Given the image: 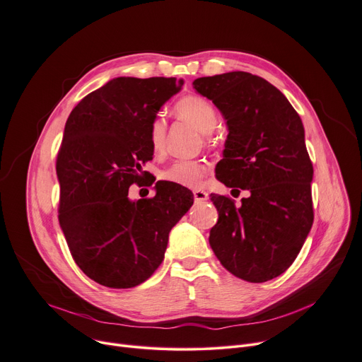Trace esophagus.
Returning a JSON list of instances; mask_svg holds the SVG:
<instances>
[{
  "mask_svg": "<svg viewBox=\"0 0 362 362\" xmlns=\"http://www.w3.org/2000/svg\"><path fill=\"white\" fill-rule=\"evenodd\" d=\"M193 198L196 202H204L209 199V193L204 189H194L193 190Z\"/></svg>",
  "mask_w": 362,
  "mask_h": 362,
  "instance_id": "obj_1",
  "label": "esophagus"
}]
</instances>
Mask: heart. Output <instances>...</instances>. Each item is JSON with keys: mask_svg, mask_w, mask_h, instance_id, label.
Instances as JSON below:
<instances>
[{"mask_svg": "<svg viewBox=\"0 0 362 362\" xmlns=\"http://www.w3.org/2000/svg\"><path fill=\"white\" fill-rule=\"evenodd\" d=\"M175 111L199 128L204 134H209L218 124V112L215 107L204 96L187 95L179 100L175 105ZM168 122L161 115L151 119L148 127V141L154 154H160L166 146ZM206 173L205 164L198 160H177L168 169L161 172V177L168 182L176 183L185 187L198 186Z\"/></svg>", "mask_w": 362, "mask_h": 362, "instance_id": "heart-1", "label": "heart"}]
</instances>
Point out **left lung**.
<instances>
[{
	"instance_id": "obj_1",
	"label": "left lung",
	"mask_w": 362,
	"mask_h": 362,
	"mask_svg": "<svg viewBox=\"0 0 362 362\" xmlns=\"http://www.w3.org/2000/svg\"><path fill=\"white\" fill-rule=\"evenodd\" d=\"M193 88L226 121L218 180L251 193L240 208L228 196L211 194L219 218L209 244L235 277L272 280L293 264L313 223V166L302 119L276 86L248 72L198 78Z\"/></svg>"
}]
</instances>
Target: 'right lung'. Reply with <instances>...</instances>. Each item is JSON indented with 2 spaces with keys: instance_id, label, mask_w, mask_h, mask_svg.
Here are the masks:
<instances>
[{
  "instance_id": "add662e5",
  "label": "right lung",
  "mask_w": 362,
  "mask_h": 362,
  "mask_svg": "<svg viewBox=\"0 0 362 362\" xmlns=\"http://www.w3.org/2000/svg\"><path fill=\"white\" fill-rule=\"evenodd\" d=\"M182 85L176 78H115L86 95L64 125L56 161L59 223L78 267L103 286L146 281L161 264L170 229L193 205L192 192L172 182H157L154 198L128 199L153 158L150 122Z\"/></svg>"
}]
</instances>
